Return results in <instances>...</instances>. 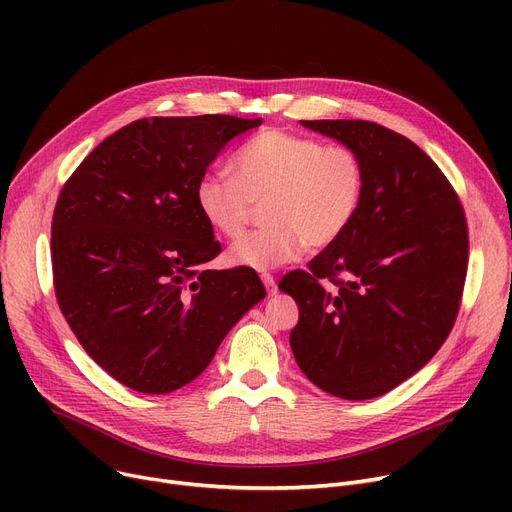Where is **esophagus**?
I'll list each match as a JSON object with an SVG mask.
<instances>
[{
  "label": "esophagus",
  "mask_w": 512,
  "mask_h": 512,
  "mask_svg": "<svg viewBox=\"0 0 512 512\" xmlns=\"http://www.w3.org/2000/svg\"><path fill=\"white\" fill-rule=\"evenodd\" d=\"M261 280H263V284H265L267 294H270V297H274V294L278 292V284H276L274 276H270V274H263V276H261Z\"/></svg>",
  "instance_id": "1"
}]
</instances>
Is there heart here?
Listing matches in <instances>:
<instances>
[{
  "label": "heart",
  "mask_w": 512,
  "mask_h": 512,
  "mask_svg": "<svg viewBox=\"0 0 512 512\" xmlns=\"http://www.w3.org/2000/svg\"><path fill=\"white\" fill-rule=\"evenodd\" d=\"M232 176L209 172L195 186L207 226L238 238L255 205L265 228L228 251L232 267L267 272L297 259L305 247H332L351 228L365 195L363 161L346 145H324L286 128H265L232 159Z\"/></svg>",
  "instance_id": "obj_1"
}]
</instances>
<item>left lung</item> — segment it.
Returning a JSON list of instances; mask_svg holds the SVG:
<instances>
[{
	"label": "left lung",
	"mask_w": 512,
	"mask_h": 512,
	"mask_svg": "<svg viewBox=\"0 0 512 512\" xmlns=\"http://www.w3.org/2000/svg\"><path fill=\"white\" fill-rule=\"evenodd\" d=\"M301 124L357 151L365 195L344 236L307 272L280 280L299 305L290 348L317 388L375 398L417 373L454 326L469 261L465 211L432 157L402 134L367 120Z\"/></svg>",
	"instance_id": "1"
}]
</instances>
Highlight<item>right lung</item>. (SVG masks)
<instances>
[{
	"instance_id": "right-lung-1",
	"label": "right lung",
	"mask_w": 512,
	"mask_h": 512,
	"mask_svg": "<svg viewBox=\"0 0 512 512\" xmlns=\"http://www.w3.org/2000/svg\"><path fill=\"white\" fill-rule=\"evenodd\" d=\"M261 118H143L99 143L66 180L51 222L58 305L87 355L120 384L168 394L205 371L265 299L247 267L205 270L222 245L195 186Z\"/></svg>"
}]
</instances>
